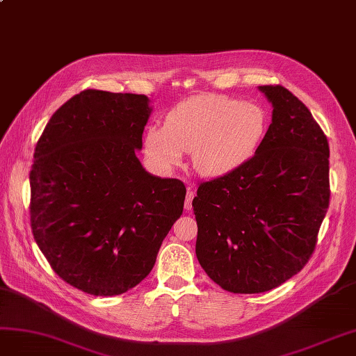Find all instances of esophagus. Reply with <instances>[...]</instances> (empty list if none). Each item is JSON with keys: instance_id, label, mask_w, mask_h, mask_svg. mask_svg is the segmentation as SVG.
<instances>
[{"instance_id": "34e87169", "label": "esophagus", "mask_w": 356, "mask_h": 356, "mask_svg": "<svg viewBox=\"0 0 356 356\" xmlns=\"http://www.w3.org/2000/svg\"><path fill=\"white\" fill-rule=\"evenodd\" d=\"M194 197H195V191L189 186L188 192H186V200H185V209L186 210L192 209V200H194Z\"/></svg>"}]
</instances>
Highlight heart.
Listing matches in <instances>:
<instances>
[{
	"instance_id": "obj_1",
	"label": "heart",
	"mask_w": 356,
	"mask_h": 356,
	"mask_svg": "<svg viewBox=\"0 0 356 356\" xmlns=\"http://www.w3.org/2000/svg\"><path fill=\"white\" fill-rule=\"evenodd\" d=\"M267 116L258 104L223 95L192 97L168 111L164 128H149L147 156L162 170L176 167L194 152L204 176H223L248 162L266 136Z\"/></svg>"
}]
</instances>
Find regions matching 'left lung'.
I'll return each instance as SVG.
<instances>
[{
  "mask_svg": "<svg viewBox=\"0 0 356 356\" xmlns=\"http://www.w3.org/2000/svg\"><path fill=\"white\" fill-rule=\"evenodd\" d=\"M273 118L259 147L192 201L195 253L228 292L259 293L302 270L330 206V146L310 110L286 88L259 86Z\"/></svg>",
  "mask_w": 356,
  "mask_h": 356,
  "instance_id": "obj_1",
  "label": "left lung"
}]
</instances>
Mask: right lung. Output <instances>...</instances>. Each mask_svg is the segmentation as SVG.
Wrapping results in <instances>:
<instances>
[{
    "instance_id": "right-lung-1",
    "label": "right lung",
    "mask_w": 356,
    "mask_h": 356,
    "mask_svg": "<svg viewBox=\"0 0 356 356\" xmlns=\"http://www.w3.org/2000/svg\"><path fill=\"white\" fill-rule=\"evenodd\" d=\"M150 110L146 95L86 89L55 111L37 141L34 238L58 276L90 296L138 285L184 211V181L149 175L136 156Z\"/></svg>"
}]
</instances>
